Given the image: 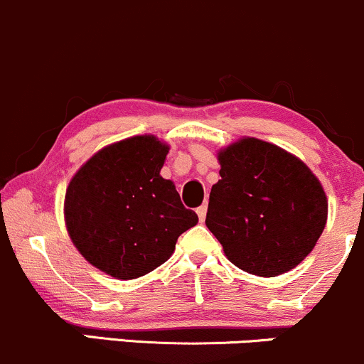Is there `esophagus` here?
<instances>
[{
    "mask_svg": "<svg viewBox=\"0 0 364 364\" xmlns=\"http://www.w3.org/2000/svg\"><path fill=\"white\" fill-rule=\"evenodd\" d=\"M207 202L203 203V205H200L198 208H196V214H198V219L200 220H205V215H207Z\"/></svg>",
    "mask_w": 364,
    "mask_h": 364,
    "instance_id": "esophagus-1",
    "label": "esophagus"
}]
</instances>
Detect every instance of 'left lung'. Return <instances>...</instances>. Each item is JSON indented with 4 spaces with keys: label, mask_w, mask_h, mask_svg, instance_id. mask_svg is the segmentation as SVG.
<instances>
[{
    "label": "left lung",
    "mask_w": 364,
    "mask_h": 364,
    "mask_svg": "<svg viewBox=\"0 0 364 364\" xmlns=\"http://www.w3.org/2000/svg\"><path fill=\"white\" fill-rule=\"evenodd\" d=\"M205 224L237 269L277 277L299 265L323 232L328 200L299 157L253 136L217 152Z\"/></svg>",
    "instance_id": "1"
}]
</instances>
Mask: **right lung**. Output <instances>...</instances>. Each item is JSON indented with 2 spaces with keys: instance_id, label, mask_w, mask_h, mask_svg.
<instances>
[{
  "instance_id": "right-lung-1",
  "label": "right lung",
  "mask_w": 364,
  "mask_h": 364,
  "mask_svg": "<svg viewBox=\"0 0 364 364\" xmlns=\"http://www.w3.org/2000/svg\"><path fill=\"white\" fill-rule=\"evenodd\" d=\"M168 152L156 135L129 136L95 152L70 179L66 231L101 272L121 281L152 272L198 223L174 183L161 176Z\"/></svg>"
}]
</instances>
